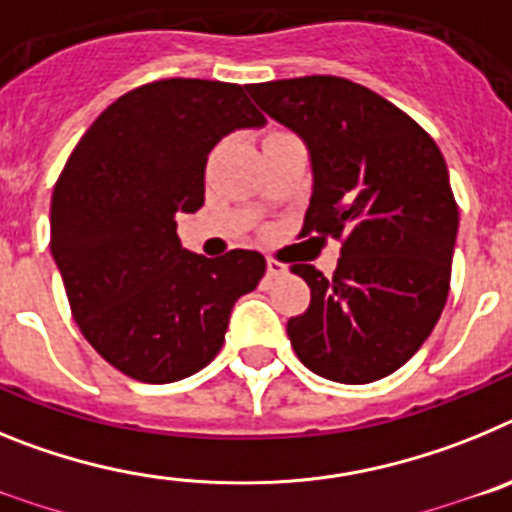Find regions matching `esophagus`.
I'll list each match as a JSON object with an SVG mask.
<instances>
[{"label":"esophagus","instance_id":"34e87169","mask_svg":"<svg viewBox=\"0 0 512 512\" xmlns=\"http://www.w3.org/2000/svg\"><path fill=\"white\" fill-rule=\"evenodd\" d=\"M266 274H269V277H284V274H287V266L269 256V259H266Z\"/></svg>","mask_w":512,"mask_h":512}]
</instances>
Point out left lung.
Wrapping results in <instances>:
<instances>
[{"label": "left lung", "mask_w": 512, "mask_h": 512, "mask_svg": "<svg viewBox=\"0 0 512 512\" xmlns=\"http://www.w3.org/2000/svg\"><path fill=\"white\" fill-rule=\"evenodd\" d=\"M310 151L300 235L341 241L333 277L295 264L310 305L289 318L297 359L325 379L377 382L431 336L451 282L459 207L436 140L400 107L341 76L248 84Z\"/></svg>", "instance_id": "1"}]
</instances>
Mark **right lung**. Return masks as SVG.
Returning a JSON list of instances; mask_svg holds the SVG:
<instances>
[{
    "label": "right lung",
    "instance_id": "right-lung-1",
    "mask_svg": "<svg viewBox=\"0 0 512 512\" xmlns=\"http://www.w3.org/2000/svg\"><path fill=\"white\" fill-rule=\"evenodd\" d=\"M264 122L238 84L161 79L122 94L76 143L53 187L51 253L79 330L117 372L148 384L200 372L264 277L259 251L205 259L176 235V217L205 205L217 140Z\"/></svg>",
    "mask_w": 512,
    "mask_h": 512
}]
</instances>
